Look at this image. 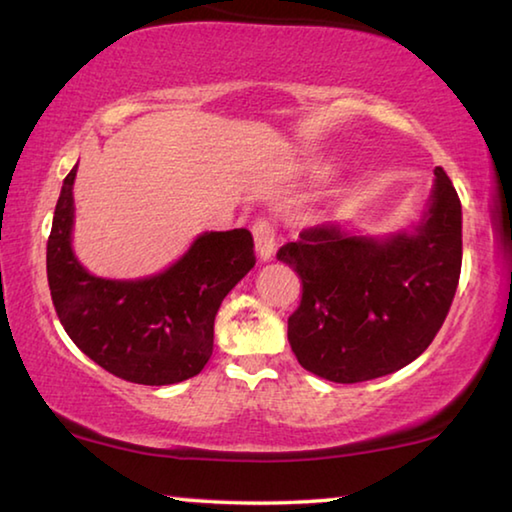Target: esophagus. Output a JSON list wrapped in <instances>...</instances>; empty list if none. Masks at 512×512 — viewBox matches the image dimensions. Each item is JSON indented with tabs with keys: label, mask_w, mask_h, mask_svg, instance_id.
I'll list each match as a JSON object with an SVG mask.
<instances>
[{
	"label": "esophagus",
	"mask_w": 512,
	"mask_h": 512,
	"mask_svg": "<svg viewBox=\"0 0 512 512\" xmlns=\"http://www.w3.org/2000/svg\"><path fill=\"white\" fill-rule=\"evenodd\" d=\"M253 237H255V248H257V255L268 262L275 255V225L266 219H257L253 223Z\"/></svg>",
	"instance_id": "1"
}]
</instances>
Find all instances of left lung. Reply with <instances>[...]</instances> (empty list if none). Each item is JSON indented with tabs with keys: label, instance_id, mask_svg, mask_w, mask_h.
<instances>
[{
	"label": "left lung",
	"instance_id": "8db88e82",
	"mask_svg": "<svg viewBox=\"0 0 512 512\" xmlns=\"http://www.w3.org/2000/svg\"><path fill=\"white\" fill-rule=\"evenodd\" d=\"M429 210L411 232L357 237L336 223L302 230L277 250L302 280L289 343L314 375L357 384L404 368L436 339L461 277V201L433 169Z\"/></svg>",
	"mask_w": 512,
	"mask_h": 512
}]
</instances>
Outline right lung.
Instances as JSON below:
<instances>
[{
	"instance_id": "add662e5",
	"label": "right lung",
	"mask_w": 512,
	"mask_h": 512,
	"mask_svg": "<svg viewBox=\"0 0 512 512\" xmlns=\"http://www.w3.org/2000/svg\"><path fill=\"white\" fill-rule=\"evenodd\" d=\"M76 167L60 189L47 241V280L60 325L119 379L167 386L198 375L212 357L216 311L255 266L253 235L244 228L205 232L167 271L103 280L85 271L72 250Z\"/></svg>"
}]
</instances>
